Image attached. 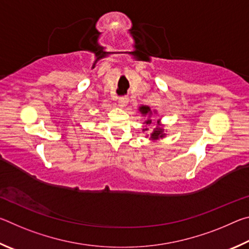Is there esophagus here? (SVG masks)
<instances>
[{
    "instance_id": "34e87169",
    "label": "esophagus",
    "mask_w": 249,
    "mask_h": 249,
    "mask_svg": "<svg viewBox=\"0 0 249 249\" xmlns=\"http://www.w3.org/2000/svg\"><path fill=\"white\" fill-rule=\"evenodd\" d=\"M128 98L126 95H124V96H121V98H119V104H120V107H126V105H127V103H128Z\"/></svg>"
}]
</instances>
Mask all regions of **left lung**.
<instances>
[{
  "label": "left lung",
  "instance_id": "1",
  "mask_svg": "<svg viewBox=\"0 0 249 249\" xmlns=\"http://www.w3.org/2000/svg\"><path fill=\"white\" fill-rule=\"evenodd\" d=\"M140 112L142 113V115L144 116H150L151 115V111H150V107H147V105H142V107H140ZM151 123V120L150 119H147L145 122H144V124H146V125H148V124H150ZM157 123H159V121L157 122ZM147 130H148V128H142V132H147ZM165 133H163V128H161V127H159V126H157V127H156L155 129H154V132L150 134V140L151 141H158V140H160V138H162V137H165ZM147 136H148V135H147Z\"/></svg>",
  "mask_w": 249,
  "mask_h": 249
}]
</instances>
